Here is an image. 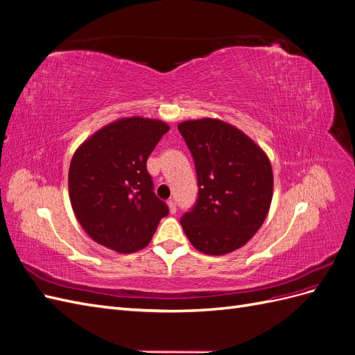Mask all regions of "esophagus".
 I'll return each mask as SVG.
<instances>
[{
    "instance_id": "1",
    "label": "esophagus",
    "mask_w": 355,
    "mask_h": 355,
    "mask_svg": "<svg viewBox=\"0 0 355 355\" xmlns=\"http://www.w3.org/2000/svg\"><path fill=\"white\" fill-rule=\"evenodd\" d=\"M167 204H168V209H170V213H176L178 211V207H176V202H175V200H168L167 201Z\"/></svg>"
}]
</instances>
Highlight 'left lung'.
Instances as JSON below:
<instances>
[{"mask_svg": "<svg viewBox=\"0 0 355 355\" xmlns=\"http://www.w3.org/2000/svg\"><path fill=\"white\" fill-rule=\"evenodd\" d=\"M194 158L198 197L180 218L197 250L225 254L240 249L262 227L272 200L266 154L239 128L213 118L178 125Z\"/></svg>", "mask_w": 355, "mask_h": 355, "instance_id": "obj_1", "label": "left lung"}]
</instances>
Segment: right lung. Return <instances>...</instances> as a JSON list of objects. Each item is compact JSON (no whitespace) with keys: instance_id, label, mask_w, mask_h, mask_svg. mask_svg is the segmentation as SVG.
<instances>
[{"instance_id":"1","label":"right lung","mask_w":355,"mask_h":355,"mask_svg":"<svg viewBox=\"0 0 355 355\" xmlns=\"http://www.w3.org/2000/svg\"><path fill=\"white\" fill-rule=\"evenodd\" d=\"M168 128L149 118H121L96 132L73 154L71 204L96 243L120 253L141 250L168 214L146 168L149 154Z\"/></svg>"}]
</instances>
